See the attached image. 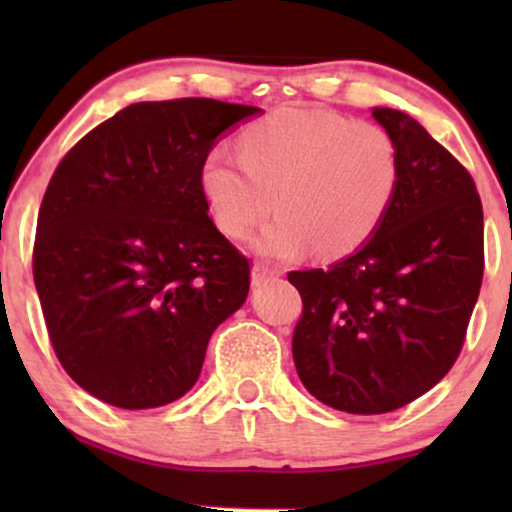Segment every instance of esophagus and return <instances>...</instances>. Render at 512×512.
<instances>
[{"mask_svg":"<svg viewBox=\"0 0 512 512\" xmlns=\"http://www.w3.org/2000/svg\"><path fill=\"white\" fill-rule=\"evenodd\" d=\"M276 276H279V272H276V269H272V267H267L264 262L252 264V284H255V286H260L269 279H276Z\"/></svg>","mask_w":512,"mask_h":512,"instance_id":"34e87169","label":"esophagus"}]
</instances>
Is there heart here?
<instances>
[{
    "instance_id": "heart-1",
    "label": "heart",
    "mask_w": 512,
    "mask_h": 512,
    "mask_svg": "<svg viewBox=\"0 0 512 512\" xmlns=\"http://www.w3.org/2000/svg\"><path fill=\"white\" fill-rule=\"evenodd\" d=\"M399 185L395 139L330 110L279 108L240 134V158L211 151L202 192L223 236L255 238L262 255L337 260L373 238Z\"/></svg>"
}]
</instances>
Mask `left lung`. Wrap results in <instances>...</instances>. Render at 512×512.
I'll list each match as a JSON object with an SVG mask.
<instances>
[{
    "mask_svg": "<svg viewBox=\"0 0 512 512\" xmlns=\"http://www.w3.org/2000/svg\"><path fill=\"white\" fill-rule=\"evenodd\" d=\"M395 139L399 185L368 243L330 269L289 272L303 298L293 363L315 399L349 414L414 402L460 356L484 276L472 175L414 117L373 108Z\"/></svg>",
    "mask_w": 512,
    "mask_h": 512,
    "instance_id": "8db88e82",
    "label": "left lung"
}]
</instances>
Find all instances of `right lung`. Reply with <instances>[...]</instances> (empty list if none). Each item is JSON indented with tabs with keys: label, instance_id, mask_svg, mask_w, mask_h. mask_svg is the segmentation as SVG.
<instances>
[{
	"label": "right lung",
	"instance_id": "1",
	"mask_svg": "<svg viewBox=\"0 0 512 512\" xmlns=\"http://www.w3.org/2000/svg\"><path fill=\"white\" fill-rule=\"evenodd\" d=\"M252 105L134 103L62 158L33 279L52 349L88 395L154 409L192 390L209 337L245 303L250 262L209 219L204 158Z\"/></svg>",
	"mask_w": 512,
	"mask_h": 512
}]
</instances>
